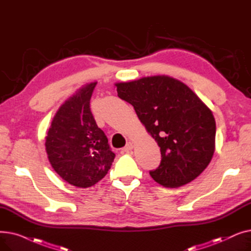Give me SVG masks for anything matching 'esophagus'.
Masks as SVG:
<instances>
[{"label":"esophagus","mask_w":251,"mask_h":251,"mask_svg":"<svg viewBox=\"0 0 251 251\" xmlns=\"http://www.w3.org/2000/svg\"><path fill=\"white\" fill-rule=\"evenodd\" d=\"M132 149H133V143H132V142H128V143L126 144V147H125L124 149H122L121 152H128V151H130Z\"/></svg>","instance_id":"1"}]
</instances>
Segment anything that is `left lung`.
<instances>
[{"mask_svg":"<svg viewBox=\"0 0 251 251\" xmlns=\"http://www.w3.org/2000/svg\"><path fill=\"white\" fill-rule=\"evenodd\" d=\"M118 97L133 105L161 148L151 178L165 187L185 185L200 176L215 151L216 122L194 92L172 77L159 75L117 83Z\"/></svg>","mask_w":251,"mask_h":251,"instance_id":"obj_1","label":"left lung"}]
</instances>
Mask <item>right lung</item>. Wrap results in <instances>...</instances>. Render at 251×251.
Returning <instances> with one entry per match:
<instances>
[{"instance_id":"add662e5","label":"right lung","mask_w":251,"mask_h":251,"mask_svg":"<svg viewBox=\"0 0 251 251\" xmlns=\"http://www.w3.org/2000/svg\"><path fill=\"white\" fill-rule=\"evenodd\" d=\"M96 85L87 84L61 105L46 137L51 167L62 179L79 188L101 180L116 156L90 111Z\"/></svg>"}]
</instances>
